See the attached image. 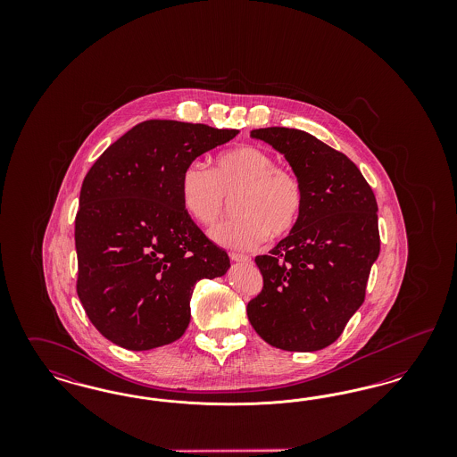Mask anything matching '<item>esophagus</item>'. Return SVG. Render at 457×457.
<instances>
[{
    "label": "esophagus",
    "instance_id": "1",
    "mask_svg": "<svg viewBox=\"0 0 457 457\" xmlns=\"http://www.w3.org/2000/svg\"><path fill=\"white\" fill-rule=\"evenodd\" d=\"M229 259L233 262H241V263H250L252 259L250 257H246V255H241V253H229Z\"/></svg>",
    "mask_w": 457,
    "mask_h": 457
}]
</instances>
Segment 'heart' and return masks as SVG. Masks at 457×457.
Here are the masks:
<instances>
[{
  "instance_id": "b5f03b06",
  "label": "heart",
  "mask_w": 457,
  "mask_h": 457,
  "mask_svg": "<svg viewBox=\"0 0 457 457\" xmlns=\"http://www.w3.org/2000/svg\"><path fill=\"white\" fill-rule=\"evenodd\" d=\"M181 204L200 224L216 222L235 198L233 218L211 229V238L235 250H253L267 235L286 237L303 211V187L291 170L276 164L274 155L259 145H239L220 154L214 170L190 164L179 181Z\"/></svg>"
}]
</instances>
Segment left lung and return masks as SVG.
<instances>
[{
    "mask_svg": "<svg viewBox=\"0 0 457 457\" xmlns=\"http://www.w3.org/2000/svg\"><path fill=\"white\" fill-rule=\"evenodd\" d=\"M250 135L284 154L303 187V211L269 255L255 257L263 287L248 302V320L270 346L326 348L365 302L380 252L377 200L356 164L313 135L284 127Z\"/></svg>",
    "mask_w": 457,
    "mask_h": 457,
    "instance_id": "8db88e82",
    "label": "left lung"
}]
</instances>
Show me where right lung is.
I'll use <instances>...</instances> for the list:
<instances>
[{"mask_svg":"<svg viewBox=\"0 0 457 457\" xmlns=\"http://www.w3.org/2000/svg\"><path fill=\"white\" fill-rule=\"evenodd\" d=\"M238 130L147 120L111 144L84 178L75 218L77 295L111 343L147 351L190 324L200 279L229 269L181 204L183 171Z\"/></svg>","mask_w":457,"mask_h":457,"instance_id":"right-lung-1","label":"right lung"}]
</instances>
